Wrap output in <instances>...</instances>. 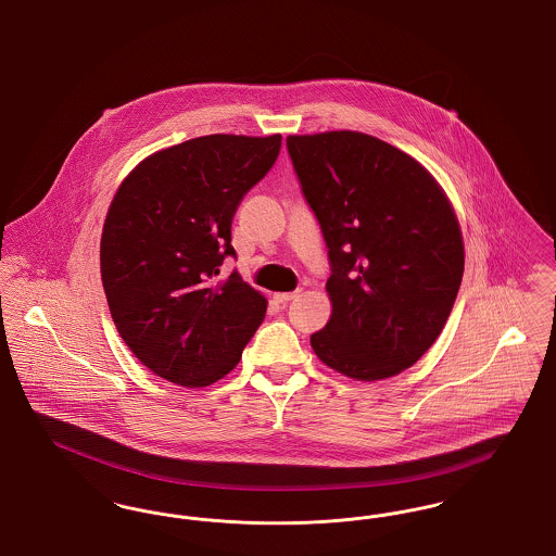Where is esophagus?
<instances>
[{"instance_id":"esophagus-1","label":"esophagus","mask_w":556,"mask_h":556,"mask_svg":"<svg viewBox=\"0 0 556 556\" xmlns=\"http://www.w3.org/2000/svg\"><path fill=\"white\" fill-rule=\"evenodd\" d=\"M298 295H300V290L275 293L273 298H275V302H279V304H288V302H291V300H293V298H298Z\"/></svg>"}]
</instances>
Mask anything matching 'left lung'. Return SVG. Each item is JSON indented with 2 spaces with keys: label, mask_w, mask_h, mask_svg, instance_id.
I'll return each instance as SVG.
<instances>
[{
  "label": "left lung",
  "mask_w": 556,
  "mask_h": 556,
  "mask_svg": "<svg viewBox=\"0 0 556 556\" xmlns=\"http://www.w3.org/2000/svg\"><path fill=\"white\" fill-rule=\"evenodd\" d=\"M288 152L331 265L315 354L358 381L413 367L442 333L465 270L448 195L424 164L365 132L290 135Z\"/></svg>",
  "instance_id": "8db88e82"
}]
</instances>
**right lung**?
Instances as JSON below:
<instances>
[{
    "label": "right lung",
    "instance_id": "right-lung-1",
    "mask_svg": "<svg viewBox=\"0 0 556 556\" xmlns=\"http://www.w3.org/2000/svg\"><path fill=\"white\" fill-rule=\"evenodd\" d=\"M281 150V135H204L141 160L121 184L100 243L112 320L162 379L206 388L238 367L266 298L239 273L218 279L243 195Z\"/></svg>",
    "mask_w": 556,
    "mask_h": 556
}]
</instances>
